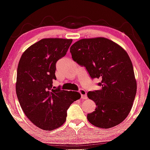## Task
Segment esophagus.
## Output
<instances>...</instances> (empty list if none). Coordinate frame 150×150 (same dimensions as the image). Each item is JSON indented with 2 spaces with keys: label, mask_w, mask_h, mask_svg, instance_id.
<instances>
[{
  "label": "esophagus",
  "mask_w": 150,
  "mask_h": 150,
  "mask_svg": "<svg viewBox=\"0 0 150 150\" xmlns=\"http://www.w3.org/2000/svg\"><path fill=\"white\" fill-rule=\"evenodd\" d=\"M79 92L81 94V99H86L87 98V93L86 90H84L83 89H80L79 90Z\"/></svg>",
  "instance_id": "obj_1"
}]
</instances>
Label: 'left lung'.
Here are the masks:
<instances>
[{
	"label": "left lung",
	"mask_w": 150,
	"mask_h": 150,
	"mask_svg": "<svg viewBox=\"0 0 150 150\" xmlns=\"http://www.w3.org/2000/svg\"><path fill=\"white\" fill-rule=\"evenodd\" d=\"M73 61L86 67L91 79H101L99 90L88 97L96 105L88 114L90 123L108 129L120 124L132 108L137 91L133 64L123 48L105 38L82 39L70 48Z\"/></svg>",
	"instance_id": "obj_1"
}]
</instances>
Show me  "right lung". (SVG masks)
Instances as JSON below:
<instances>
[{
    "label": "right lung",
    "mask_w": 150,
    "mask_h": 150,
    "mask_svg": "<svg viewBox=\"0 0 150 150\" xmlns=\"http://www.w3.org/2000/svg\"><path fill=\"white\" fill-rule=\"evenodd\" d=\"M71 39L46 38L23 53L17 67L16 93L20 106L32 123L52 131L64 124L67 111L79 99V92L52 86L56 63L66 55Z\"/></svg>",
    "instance_id": "obj_1"
}]
</instances>
